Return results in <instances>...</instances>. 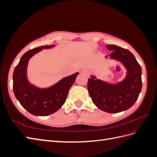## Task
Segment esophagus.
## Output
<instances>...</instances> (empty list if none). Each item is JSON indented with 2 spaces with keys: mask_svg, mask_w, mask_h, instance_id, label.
Wrapping results in <instances>:
<instances>
[{
  "mask_svg": "<svg viewBox=\"0 0 157 157\" xmlns=\"http://www.w3.org/2000/svg\"><path fill=\"white\" fill-rule=\"evenodd\" d=\"M80 73L84 75H88L89 74V71L87 69H82L80 71Z\"/></svg>",
  "mask_w": 157,
  "mask_h": 157,
  "instance_id": "34e87169",
  "label": "esophagus"
}]
</instances>
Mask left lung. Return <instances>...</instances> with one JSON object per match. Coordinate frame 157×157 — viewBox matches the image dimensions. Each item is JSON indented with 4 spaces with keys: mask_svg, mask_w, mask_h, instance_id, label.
<instances>
[{
    "mask_svg": "<svg viewBox=\"0 0 157 157\" xmlns=\"http://www.w3.org/2000/svg\"><path fill=\"white\" fill-rule=\"evenodd\" d=\"M106 47L112 51L110 59L119 61L126 69V77L121 82L109 83L90 75L88 90L98 108L107 113H117L130 108L138 98L142 88L141 67L129 50L116 45Z\"/></svg>",
    "mask_w": 157,
    "mask_h": 157,
    "instance_id": "1",
    "label": "left lung"
}]
</instances>
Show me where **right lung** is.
Masks as SVG:
<instances>
[{
  "label": "right lung",
  "instance_id": "1",
  "mask_svg": "<svg viewBox=\"0 0 157 157\" xmlns=\"http://www.w3.org/2000/svg\"><path fill=\"white\" fill-rule=\"evenodd\" d=\"M54 46V44L42 46L27 52L13 71L14 95L22 107L33 115L47 116L59 110L65 102L69 90L79 74L77 72L64 77L48 88H39L29 81L27 72L29 59L43 49Z\"/></svg>",
  "mask_w": 157,
  "mask_h": 157
}]
</instances>
